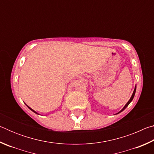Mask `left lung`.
Returning a JSON list of instances; mask_svg holds the SVG:
<instances>
[{"instance_id":"obj_1","label":"left lung","mask_w":154,"mask_h":154,"mask_svg":"<svg viewBox=\"0 0 154 154\" xmlns=\"http://www.w3.org/2000/svg\"><path fill=\"white\" fill-rule=\"evenodd\" d=\"M136 89H137V85H135V88H134V92H133V93H132V96H131V97H130V100H128V102L126 104V105H125V106H124V107H123V109H122V110L120 111H119V112H118V113H116V114H118V113H121V112L122 111H123L124 110V109H126V107H127V106H128V105H129V104L130 103H131V101L132 100H133V98H134V94H135V92H136Z\"/></svg>"}]
</instances>
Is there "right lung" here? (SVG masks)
I'll use <instances>...</instances> for the list:
<instances>
[{"label": "right lung", "instance_id": "obj_1", "mask_svg": "<svg viewBox=\"0 0 154 154\" xmlns=\"http://www.w3.org/2000/svg\"><path fill=\"white\" fill-rule=\"evenodd\" d=\"M27 106H28V108H29V109H30V110H31V111H33V112H34V113H36V114H38V115H39V114H38V113H37V112H36V111H34V110H33V109H31V108H30V106H28V105H27Z\"/></svg>", "mask_w": 154, "mask_h": 154}]
</instances>
